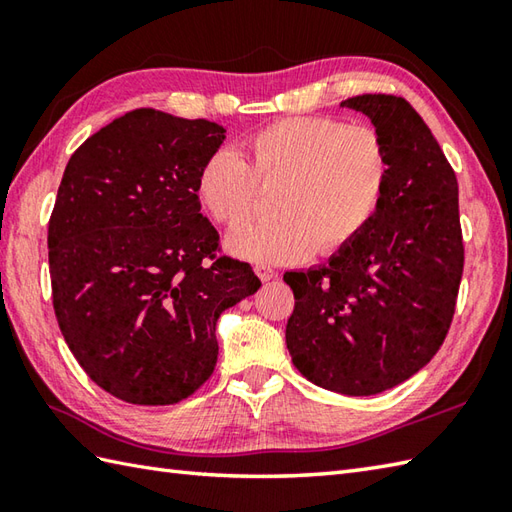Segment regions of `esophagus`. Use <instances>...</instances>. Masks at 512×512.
<instances>
[{
    "label": "esophagus",
    "instance_id": "34e87169",
    "mask_svg": "<svg viewBox=\"0 0 512 512\" xmlns=\"http://www.w3.org/2000/svg\"><path fill=\"white\" fill-rule=\"evenodd\" d=\"M255 273H257V277L262 279V281H273V279H277V270L275 268H270V266H255Z\"/></svg>",
    "mask_w": 512,
    "mask_h": 512
}]
</instances>
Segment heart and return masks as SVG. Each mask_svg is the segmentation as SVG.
<instances>
[{"instance_id": "obj_1", "label": "heart", "mask_w": 512, "mask_h": 512, "mask_svg": "<svg viewBox=\"0 0 512 512\" xmlns=\"http://www.w3.org/2000/svg\"><path fill=\"white\" fill-rule=\"evenodd\" d=\"M385 140L367 125L295 116L246 140L244 158L217 149L202 162L195 191L224 226L253 211L257 182L281 184L275 220L246 224L226 237V250L253 264H292L312 250L332 255L374 220L389 184Z\"/></svg>"}]
</instances>
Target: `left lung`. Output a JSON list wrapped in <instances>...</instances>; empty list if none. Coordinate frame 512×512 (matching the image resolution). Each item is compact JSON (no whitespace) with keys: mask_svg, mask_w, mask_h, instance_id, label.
Instances as JSON below:
<instances>
[{"mask_svg":"<svg viewBox=\"0 0 512 512\" xmlns=\"http://www.w3.org/2000/svg\"><path fill=\"white\" fill-rule=\"evenodd\" d=\"M372 121L389 154L374 220L328 264L288 270L292 363L310 383L374 396L405 383L440 350L464 268L458 180L413 107L389 94L341 103Z\"/></svg>","mask_w":512,"mask_h":512,"instance_id":"obj_1","label":"left lung"}]
</instances>
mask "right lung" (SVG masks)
I'll return each instance as SVG.
<instances>
[{
	"instance_id": "obj_1",
	"label": "right lung",
	"mask_w": 512,
	"mask_h": 512,
	"mask_svg": "<svg viewBox=\"0 0 512 512\" xmlns=\"http://www.w3.org/2000/svg\"><path fill=\"white\" fill-rule=\"evenodd\" d=\"M226 129L140 107L74 151L48 226L52 303L96 385L173 405L213 374L220 314L255 295L253 268L215 262L195 180Z\"/></svg>"
}]
</instances>
